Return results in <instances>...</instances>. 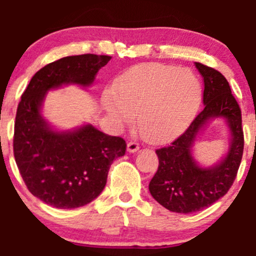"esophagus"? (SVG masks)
<instances>
[{
  "instance_id": "34e87169",
  "label": "esophagus",
  "mask_w": 256,
  "mask_h": 256,
  "mask_svg": "<svg viewBox=\"0 0 256 256\" xmlns=\"http://www.w3.org/2000/svg\"><path fill=\"white\" fill-rule=\"evenodd\" d=\"M140 149V144L137 142H128V152H134Z\"/></svg>"
}]
</instances>
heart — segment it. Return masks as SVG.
<instances>
[{"mask_svg":"<svg viewBox=\"0 0 256 256\" xmlns=\"http://www.w3.org/2000/svg\"><path fill=\"white\" fill-rule=\"evenodd\" d=\"M202 98L195 73L166 64H140L122 73L116 92L104 94V104L119 126L138 118L146 140L154 143L177 137L192 122Z\"/></svg>","mask_w":256,"mask_h":256,"instance_id":"b5f03b06","label":"heart"}]
</instances>
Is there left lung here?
I'll use <instances>...</instances> for the list:
<instances>
[{
	"mask_svg": "<svg viewBox=\"0 0 256 256\" xmlns=\"http://www.w3.org/2000/svg\"><path fill=\"white\" fill-rule=\"evenodd\" d=\"M195 66L204 78V107L177 140L155 150L158 167L149 183V192L158 204L171 212L185 214L210 207L228 192L244 148L242 114L228 82L212 67L200 62ZM213 118L228 120L232 143L228 155L218 166L204 169L193 160L190 149L200 128Z\"/></svg>",
	"mask_w": 256,
	"mask_h": 256,
	"instance_id": "left-lung-1",
	"label": "left lung"
}]
</instances>
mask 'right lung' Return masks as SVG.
Returning <instances> with one entry per match:
<instances>
[{"label":"right lung","mask_w":256,"mask_h":256,"mask_svg":"<svg viewBox=\"0 0 256 256\" xmlns=\"http://www.w3.org/2000/svg\"><path fill=\"white\" fill-rule=\"evenodd\" d=\"M108 55L66 56L40 68L18 104L14 124V158L28 192L55 208H77L102 192L110 167L125 155L126 142L91 125L56 132L40 116L46 91L64 84L86 86Z\"/></svg>","instance_id":"1"}]
</instances>
